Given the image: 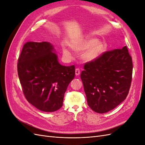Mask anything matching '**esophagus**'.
<instances>
[{
	"label": "esophagus",
	"mask_w": 145,
	"mask_h": 145,
	"mask_svg": "<svg viewBox=\"0 0 145 145\" xmlns=\"http://www.w3.org/2000/svg\"><path fill=\"white\" fill-rule=\"evenodd\" d=\"M75 73H76V76H78L80 73V69L78 68H76V70H75Z\"/></svg>",
	"instance_id": "1"
}]
</instances>
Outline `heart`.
Here are the masks:
<instances>
[{
  "label": "heart",
  "mask_w": 145,
  "mask_h": 145,
  "mask_svg": "<svg viewBox=\"0 0 145 145\" xmlns=\"http://www.w3.org/2000/svg\"><path fill=\"white\" fill-rule=\"evenodd\" d=\"M72 48L77 51L86 50L82 54V57L86 61H92L95 60L101 54L103 49L102 43L99 40L94 39H86L78 44L73 45ZM62 51L64 56L67 57L71 56L68 48L65 45H62Z\"/></svg>",
  "instance_id": "1"
}]
</instances>
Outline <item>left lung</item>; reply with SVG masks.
<instances>
[{"label": "left lung", "mask_w": 145, "mask_h": 145, "mask_svg": "<svg viewBox=\"0 0 145 145\" xmlns=\"http://www.w3.org/2000/svg\"><path fill=\"white\" fill-rule=\"evenodd\" d=\"M82 79L89 108L97 113L114 109L129 93L132 81L133 61L126 46L105 51L86 62Z\"/></svg>", "instance_id": "obj_1"}]
</instances>
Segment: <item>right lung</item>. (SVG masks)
Listing matches in <instances>:
<instances>
[{"label":"right lung","mask_w":145,"mask_h":145,"mask_svg":"<svg viewBox=\"0 0 145 145\" xmlns=\"http://www.w3.org/2000/svg\"><path fill=\"white\" fill-rule=\"evenodd\" d=\"M49 42L25 43L17 63V72L25 97L44 112L58 110L64 94L75 76V67H65L57 61Z\"/></svg>","instance_id":"obj_1"}]
</instances>
